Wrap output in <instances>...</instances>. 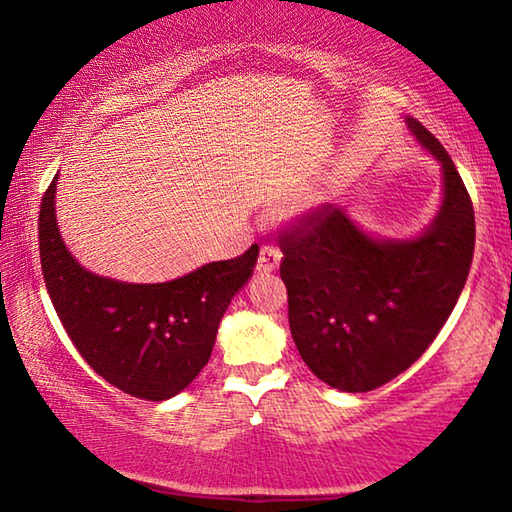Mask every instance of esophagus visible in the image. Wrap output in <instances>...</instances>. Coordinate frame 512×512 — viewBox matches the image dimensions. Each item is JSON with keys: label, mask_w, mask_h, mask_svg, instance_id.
<instances>
[{"label": "esophagus", "mask_w": 512, "mask_h": 512, "mask_svg": "<svg viewBox=\"0 0 512 512\" xmlns=\"http://www.w3.org/2000/svg\"><path fill=\"white\" fill-rule=\"evenodd\" d=\"M280 259H282V253L280 248L275 246H262L259 248V257H257V273H273L277 266H280Z\"/></svg>", "instance_id": "esophagus-1"}]
</instances>
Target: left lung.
Instances as JSON below:
<instances>
[{
  "mask_svg": "<svg viewBox=\"0 0 512 512\" xmlns=\"http://www.w3.org/2000/svg\"><path fill=\"white\" fill-rule=\"evenodd\" d=\"M415 140L443 167V203L415 239H375L320 205L280 235V275L302 361L345 393H366L418 361L447 323L474 255V207L449 153L420 121Z\"/></svg>",
  "mask_w": 512,
  "mask_h": 512,
  "instance_id": "1",
  "label": "left lung"
}]
</instances>
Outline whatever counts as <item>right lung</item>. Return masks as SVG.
I'll list each match as a JSON object with an SVG mask.
<instances>
[{"instance_id": "add662e5", "label": "right lung", "mask_w": 512, "mask_h": 512, "mask_svg": "<svg viewBox=\"0 0 512 512\" xmlns=\"http://www.w3.org/2000/svg\"><path fill=\"white\" fill-rule=\"evenodd\" d=\"M56 178L40 205V264L65 332L88 366L137 400L178 395L210 361L219 323L253 275L259 246L178 280L131 284L85 271L56 223Z\"/></svg>"}]
</instances>
